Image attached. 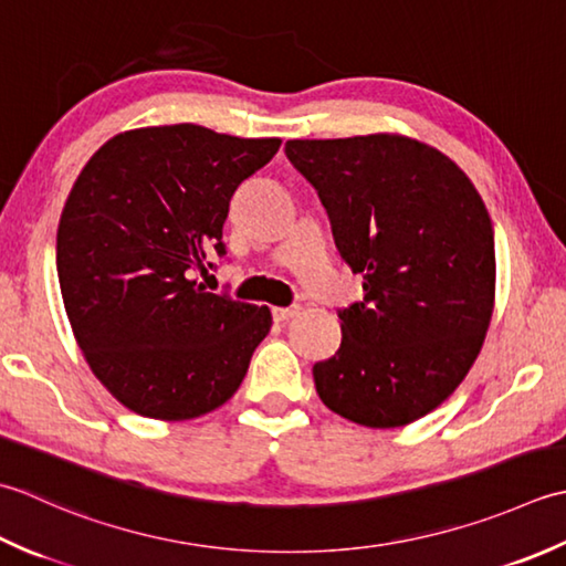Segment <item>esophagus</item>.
<instances>
[{
  "mask_svg": "<svg viewBox=\"0 0 566 566\" xmlns=\"http://www.w3.org/2000/svg\"><path fill=\"white\" fill-rule=\"evenodd\" d=\"M297 313H300L297 305H293V307H273V319L275 322H287V319H293Z\"/></svg>",
  "mask_w": 566,
  "mask_h": 566,
  "instance_id": "obj_1",
  "label": "esophagus"
}]
</instances>
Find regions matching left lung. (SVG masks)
<instances>
[{"label":"left lung","mask_w":566,"mask_h":566,"mask_svg":"<svg viewBox=\"0 0 566 566\" xmlns=\"http://www.w3.org/2000/svg\"><path fill=\"white\" fill-rule=\"evenodd\" d=\"M364 303L339 310L342 344L313 366L322 402L356 424L402 428L454 394L486 339L495 249L469 176L406 134L291 138Z\"/></svg>","instance_id":"1"}]
</instances>
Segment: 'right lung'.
Instances as JSON below:
<instances>
[{
    "label": "right lung",
    "mask_w": 566,
    "mask_h": 566,
    "mask_svg": "<svg viewBox=\"0 0 566 566\" xmlns=\"http://www.w3.org/2000/svg\"><path fill=\"white\" fill-rule=\"evenodd\" d=\"M279 148L200 124L142 126L80 170L57 224V281L90 371L124 408L180 422L237 394L271 310L207 293L195 271L222 256L229 200Z\"/></svg>",
    "instance_id": "right-lung-1"
}]
</instances>
